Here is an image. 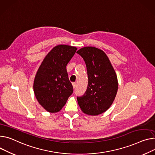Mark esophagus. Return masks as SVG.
<instances>
[{"label":"esophagus","instance_id":"esophagus-1","mask_svg":"<svg viewBox=\"0 0 155 155\" xmlns=\"http://www.w3.org/2000/svg\"><path fill=\"white\" fill-rule=\"evenodd\" d=\"M76 86H77V84H76V82H73V86L74 89H75L76 87Z\"/></svg>","mask_w":155,"mask_h":155}]
</instances>
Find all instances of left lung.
Masks as SVG:
<instances>
[{"label": "left lung", "instance_id": "8db88e82", "mask_svg": "<svg viewBox=\"0 0 155 155\" xmlns=\"http://www.w3.org/2000/svg\"><path fill=\"white\" fill-rule=\"evenodd\" d=\"M86 65L88 84L86 91L77 97L82 111L97 115L107 110L116 96L118 89L117 75L105 53L97 48L87 46L76 52Z\"/></svg>", "mask_w": 155, "mask_h": 155}]
</instances>
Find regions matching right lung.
I'll return each instance as SVG.
<instances>
[{"mask_svg": "<svg viewBox=\"0 0 155 155\" xmlns=\"http://www.w3.org/2000/svg\"><path fill=\"white\" fill-rule=\"evenodd\" d=\"M74 46L58 45L48 53L35 76L33 89L39 104L48 112L60 110L73 92L66 65L75 54Z\"/></svg>", "mask_w": 155, "mask_h": 155, "instance_id": "right-lung-1", "label": "right lung"}]
</instances>
